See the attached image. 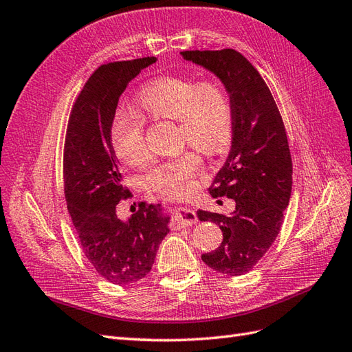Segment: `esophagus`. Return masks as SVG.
<instances>
[{
	"mask_svg": "<svg viewBox=\"0 0 352 352\" xmlns=\"http://www.w3.org/2000/svg\"><path fill=\"white\" fill-rule=\"evenodd\" d=\"M194 223H197V214L192 208L189 207L176 208V213L172 222L175 230H179V228H184V226H191Z\"/></svg>",
	"mask_w": 352,
	"mask_h": 352,
	"instance_id": "obj_1",
	"label": "esophagus"
}]
</instances>
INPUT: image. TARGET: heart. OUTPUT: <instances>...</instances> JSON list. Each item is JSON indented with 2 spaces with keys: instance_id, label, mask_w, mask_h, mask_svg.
I'll return each instance as SVG.
<instances>
[{
  "instance_id": "heart-1",
  "label": "heart",
  "mask_w": 352,
  "mask_h": 352,
  "mask_svg": "<svg viewBox=\"0 0 352 352\" xmlns=\"http://www.w3.org/2000/svg\"><path fill=\"white\" fill-rule=\"evenodd\" d=\"M138 112H120L111 126L117 157L127 166L148 160L144 117L175 120L180 145H192L203 154L223 153L231 140L232 113L226 91L216 80L195 81L189 77H161L138 93ZM203 167L195 153L160 160L149 167L144 184L164 197H182Z\"/></svg>"
}]
</instances>
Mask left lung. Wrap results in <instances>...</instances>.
<instances>
[{
	"label": "left lung",
	"instance_id": "1",
	"mask_svg": "<svg viewBox=\"0 0 352 352\" xmlns=\"http://www.w3.org/2000/svg\"><path fill=\"white\" fill-rule=\"evenodd\" d=\"M214 74L230 96L232 142L208 192L235 201L230 214L197 212L219 225L223 240L203 262L228 277L249 272L277 239L292 194V157L280 111L261 74L232 49L182 52Z\"/></svg>",
	"mask_w": 352,
	"mask_h": 352
}]
</instances>
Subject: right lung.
<instances>
[{"label": "right lung", "mask_w": 352, "mask_h": 352, "mask_svg": "<svg viewBox=\"0 0 352 352\" xmlns=\"http://www.w3.org/2000/svg\"><path fill=\"white\" fill-rule=\"evenodd\" d=\"M157 58L102 65L72 108L63 153L65 197L82 252L103 278L120 286L142 280L153 268L168 234L170 214L145 206L120 219L117 204L129 195L111 140L122 91Z\"/></svg>", "instance_id": "add662e5"}]
</instances>
